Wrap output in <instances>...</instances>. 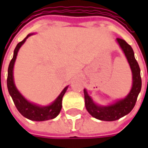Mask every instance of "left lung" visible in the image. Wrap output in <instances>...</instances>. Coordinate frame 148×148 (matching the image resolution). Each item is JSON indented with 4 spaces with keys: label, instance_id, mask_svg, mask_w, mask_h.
Listing matches in <instances>:
<instances>
[{
    "label": "left lung",
    "instance_id": "left-lung-1",
    "mask_svg": "<svg viewBox=\"0 0 148 148\" xmlns=\"http://www.w3.org/2000/svg\"><path fill=\"white\" fill-rule=\"evenodd\" d=\"M116 41L124 51L132 70V87L129 93L124 98L118 100L115 103L108 106H101L95 104L92 98L89 96L86 90H84L85 104L87 111L92 116L100 121H116L125 115L128 114L136 105L138 95L141 90L142 81L140 77V69L134 56L133 50L124 39L117 38Z\"/></svg>",
    "mask_w": 148,
    "mask_h": 148
}]
</instances>
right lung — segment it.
Returning a JSON list of instances; mask_svg holds the SVG:
<instances>
[{
	"label": "right lung",
	"mask_w": 148,
	"mask_h": 148,
	"mask_svg": "<svg viewBox=\"0 0 148 148\" xmlns=\"http://www.w3.org/2000/svg\"><path fill=\"white\" fill-rule=\"evenodd\" d=\"M32 34H28L26 38L18 43L14 50L13 57L12 58L11 62L9 63L8 69V77H7V86H8V93L12 98L15 106L20 113L24 117L29 119L31 121H48L55 118L61 111L62 109V97L67 90L68 86L65 87L62 93L58 95V97L55 99L54 102H52L50 106H37L36 104L28 101L22 96L14 84L13 79V67L16 58L17 56V53L21 47L24 43L26 39L32 36Z\"/></svg>",
	"instance_id": "right-lung-1"
}]
</instances>
